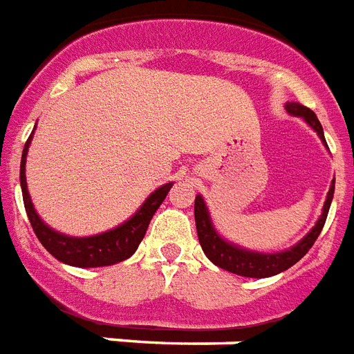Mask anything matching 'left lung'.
Wrapping results in <instances>:
<instances>
[{
    "label": "left lung",
    "instance_id": "1",
    "mask_svg": "<svg viewBox=\"0 0 354 354\" xmlns=\"http://www.w3.org/2000/svg\"><path fill=\"white\" fill-rule=\"evenodd\" d=\"M285 111L289 112L290 116L302 118L304 122L319 135L321 142L324 144V148H328L326 140H324L323 125L317 120L315 112L310 111L308 106H304L300 103H285ZM334 184H336V180H332L330 189L326 193V201L323 204V212H321V216L317 219L315 227H311L310 232L300 242L295 243L292 248L283 251H274V253L248 250V248H242L238 243L225 240L217 232L214 223H212L210 212H208V206L204 203L203 195H197L195 197V223H197L198 242H201L204 255L210 259L216 266L227 272H232L236 276L257 277V279H261V277H270L276 276V274H281L287 268H290L292 264H297L311 250V245L315 243L317 236L321 234L324 221H326V216H328V210H330L332 198H334Z\"/></svg>",
    "mask_w": 354,
    "mask_h": 354
}]
</instances>
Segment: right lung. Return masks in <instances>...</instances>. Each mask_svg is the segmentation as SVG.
Here are the masks:
<instances>
[{
  "instance_id": "add662e5",
  "label": "right lung",
  "mask_w": 354,
  "mask_h": 354,
  "mask_svg": "<svg viewBox=\"0 0 354 354\" xmlns=\"http://www.w3.org/2000/svg\"><path fill=\"white\" fill-rule=\"evenodd\" d=\"M35 127L31 131L28 142L24 146L22 161H20V187H22L24 206L26 214L30 217V223L37 234L39 242L43 243L44 250L50 253L52 257H56L59 263L69 264V266H78V268H99V266H111V264L122 263L125 259H129L137 251L138 243L142 242L144 234L148 230L151 217L161 206V203L167 197L174 182L163 184L157 187L153 193H150L146 201L140 204L129 219H125L124 223L118 225L114 229L104 230L93 236H69L64 232H57L44 223L39 217L35 206L31 203L30 191H28V182H26V157L30 150L31 138H33Z\"/></svg>"
}]
</instances>
